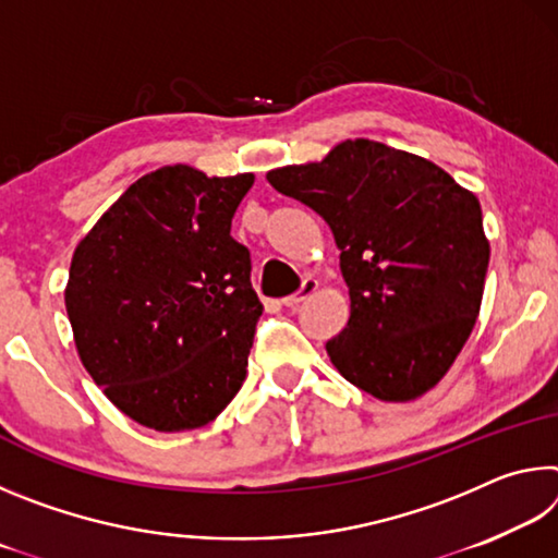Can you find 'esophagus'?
<instances>
[{
	"label": "esophagus",
	"mask_w": 558,
	"mask_h": 558,
	"mask_svg": "<svg viewBox=\"0 0 558 558\" xmlns=\"http://www.w3.org/2000/svg\"><path fill=\"white\" fill-rule=\"evenodd\" d=\"M317 292V280L315 278H305L302 280V288L298 292H292V295L282 298V305L286 307H298L300 302H305L310 295H315Z\"/></svg>",
	"instance_id": "esophagus-1"
}]
</instances>
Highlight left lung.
Listing matches in <instances>:
<instances>
[{
  "label": "left lung",
  "instance_id": "1",
  "mask_svg": "<svg viewBox=\"0 0 558 558\" xmlns=\"http://www.w3.org/2000/svg\"><path fill=\"white\" fill-rule=\"evenodd\" d=\"M266 179L323 216L342 251L349 323L327 342L337 372L389 403L430 391L483 305L489 241L477 196L430 159L364 137Z\"/></svg>",
  "mask_w": 558,
  "mask_h": 558
}]
</instances>
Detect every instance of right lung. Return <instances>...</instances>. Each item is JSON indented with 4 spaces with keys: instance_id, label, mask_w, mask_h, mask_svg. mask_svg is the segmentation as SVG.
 <instances>
[{
    "instance_id": "1",
    "label": "right lung",
    "mask_w": 558,
    "mask_h": 558,
    "mask_svg": "<svg viewBox=\"0 0 558 558\" xmlns=\"http://www.w3.org/2000/svg\"><path fill=\"white\" fill-rule=\"evenodd\" d=\"M253 182L162 167L75 245L63 292L75 349L140 426L202 428L243 386L263 305L231 219Z\"/></svg>"
}]
</instances>
